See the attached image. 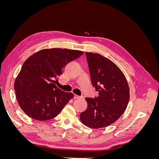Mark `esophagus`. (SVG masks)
Returning a JSON list of instances; mask_svg holds the SVG:
<instances>
[{
	"label": "esophagus",
	"instance_id": "34e87169",
	"mask_svg": "<svg viewBox=\"0 0 159 159\" xmlns=\"http://www.w3.org/2000/svg\"><path fill=\"white\" fill-rule=\"evenodd\" d=\"M81 97L79 95H74V99H80Z\"/></svg>",
	"mask_w": 159,
	"mask_h": 159
}]
</instances>
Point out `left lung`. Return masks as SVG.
<instances>
[{
  "label": "left lung",
  "instance_id": "8db88e82",
  "mask_svg": "<svg viewBox=\"0 0 159 159\" xmlns=\"http://www.w3.org/2000/svg\"><path fill=\"white\" fill-rule=\"evenodd\" d=\"M85 54L91 83L99 96L85 98L88 107L80 113V121L91 129L107 127L125 111L129 100V85L122 71L112 61L99 54Z\"/></svg>",
  "mask_w": 159,
  "mask_h": 159
}]
</instances>
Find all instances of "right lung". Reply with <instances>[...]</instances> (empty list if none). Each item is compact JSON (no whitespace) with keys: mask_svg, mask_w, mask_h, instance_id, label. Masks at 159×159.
Instances as JSON below:
<instances>
[{"mask_svg":"<svg viewBox=\"0 0 159 159\" xmlns=\"http://www.w3.org/2000/svg\"><path fill=\"white\" fill-rule=\"evenodd\" d=\"M83 54L66 48L43 49L24 62L14 88L19 106L28 116L46 121L61 112L74 94L57 88L54 80L62 74L67 64Z\"/></svg>","mask_w":159,"mask_h":159,"instance_id":"1","label":"right lung"}]
</instances>
